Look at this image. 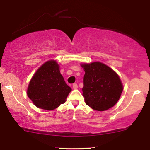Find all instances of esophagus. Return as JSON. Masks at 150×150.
Listing matches in <instances>:
<instances>
[{
    "label": "esophagus",
    "instance_id": "obj_1",
    "mask_svg": "<svg viewBox=\"0 0 150 150\" xmlns=\"http://www.w3.org/2000/svg\"><path fill=\"white\" fill-rule=\"evenodd\" d=\"M73 88L74 89H77V88H78V86H77V85L76 83H74L73 85Z\"/></svg>",
    "mask_w": 150,
    "mask_h": 150
}]
</instances>
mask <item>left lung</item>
<instances>
[{"instance_id": "obj_1", "label": "left lung", "mask_w": 150, "mask_h": 150, "mask_svg": "<svg viewBox=\"0 0 150 150\" xmlns=\"http://www.w3.org/2000/svg\"><path fill=\"white\" fill-rule=\"evenodd\" d=\"M81 66L85 72L82 95L86 104L99 111L113 107L119 100L123 89L118 74L99 61L82 63Z\"/></svg>"}]
</instances>
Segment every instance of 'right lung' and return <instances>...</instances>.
Wrapping results in <instances>:
<instances>
[{
  "instance_id": "add662e5",
  "label": "right lung",
  "mask_w": 150,
  "mask_h": 150,
  "mask_svg": "<svg viewBox=\"0 0 150 150\" xmlns=\"http://www.w3.org/2000/svg\"><path fill=\"white\" fill-rule=\"evenodd\" d=\"M59 68L57 62L50 60L32 76L27 94L37 107L52 111L65 102L72 89L65 83Z\"/></svg>"
}]
</instances>
